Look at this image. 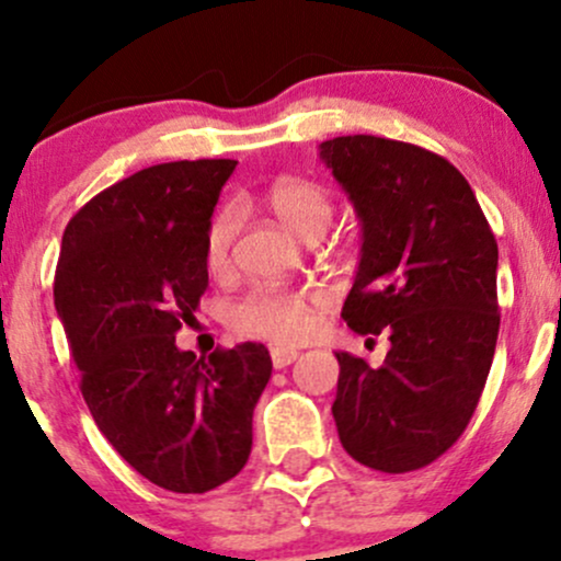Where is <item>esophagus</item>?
<instances>
[{
  "label": "esophagus",
  "instance_id": "1",
  "mask_svg": "<svg viewBox=\"0 0 561 561\" xmlns=\"http://www.w3.org/2000/svg\"><path fill=\"white\" fill-rule=\"evenodd\" d=\"M298 358V351H293V347H272V364L274 369H285Z\"/></svg>",
  "mask_w": 561,
  "mask_h": 561
}]
</instances>
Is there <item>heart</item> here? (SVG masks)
Masks as SVG:
<instances>
[{
    "instance_id": "heart-1",
    "label": "heart",
    "mask_w": 561,
    "mask_h": 561,
    "mask_svg": "<svg viewBox=\"0 0 561 561\" xmlns=\"http://www.w3.org/2000/svg\"><path fill=\"white\" fill-rule=\"evenodd\" d=\"M268 205L279 221L298 237L327 229L332 218L330 192L311 179H276L268 190ZM237 229H240V214L234 205H227L214 216L205 234V263L210 272H221L227 266ZM317 298L302 293L261 289L231 308V324L244 334H259L272 343H300L317 327Z\"/></svg>"
}]
</instances>
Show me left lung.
<instances>
[{
    "label": "left lung",
    "instance_id": "obj_1",
    "mask_svg": "<svg viewBox=\"0 0 561 561\" xmlns=\"http://www.w3.org/2000/svg\"><path fill=\"white\" fill-rule=\"evenodd\" d=\"M319 158L362 221L343 319L358 334H390L377 369L334 353L340 443L379 472L422 469L459 440L485 388L499 244L467 179L424 147L353 134L321 141Z\"/></svg>",
    "mask_w": 561,
    "mask_h": 561
}]
</instances>
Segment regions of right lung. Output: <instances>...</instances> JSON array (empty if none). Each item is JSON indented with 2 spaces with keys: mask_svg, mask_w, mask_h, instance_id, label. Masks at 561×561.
<instances>
[{
  "mask_svg": "<svg viewBox=\"0 0 561 561\" xmlns=\"http://www.w3.org/2000/svg\"><path fill=\"white\" fill-rule=\"evenodd\" d=\"M237 160L141 169L68 221L55 308L100 433L141 478L205 493L253 448V409L272 356L261 343L179 351L208 287L205 234Z\"/></svg>",
  "mask_w": 561,
  "mask_h": 561,
  "instance_id": "1",
  "label": "right lung"
}]
</instances>
